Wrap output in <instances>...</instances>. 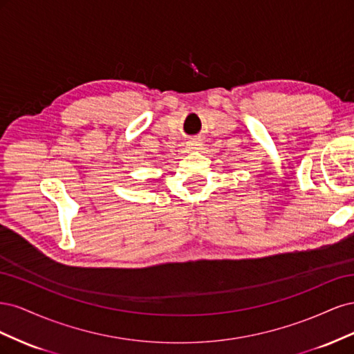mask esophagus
<instances>
[{
    "label": "esophagus",
    "instance_id": "1",
    "mask_svg": "<svg viewBox=\"0 0 354 354\" xmlns=\"http://www.w3.org/2000/svg\"><path fill=\"white\" fill-rule=\"evenodd\" d=\"M199 146H201V142L196 140V138H194V140H189V142H187V147L190 149V151H198Z\"/></svg>",
    "mask_w": 354,
    "mask_h": 354
}]
</instances>
